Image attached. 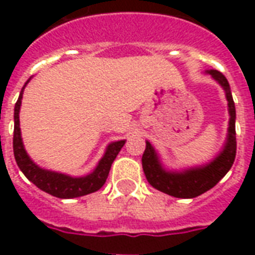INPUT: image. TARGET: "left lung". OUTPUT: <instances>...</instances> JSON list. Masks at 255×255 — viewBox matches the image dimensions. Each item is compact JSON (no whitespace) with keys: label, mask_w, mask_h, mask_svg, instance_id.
<instances>
[{"label":"left lung","mask_w":255,"mask_h":255,"mask_svg":"<svg viewBox=\"0 0 255 255\" xmlns=\"http://www.w3.org/2000/svg\"><path fill=\"white\" fill-rule=\"evenodd\" d=\"M205 73L210 75L225 91L228 101V132L223 150L213 160L201 166H192L180 171H171L162 165L160 155L149 140L142 155V166L147 182L158 191L165 192L175 198H195L213 188L227 175L235 161L236 132H235V104L231 94L230 83L224 75L216 69H209Z\"/></svg>","instance_id":"obj_1"}]
</instances>
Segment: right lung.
I'll return each instance as SVG.
<instances>
[{
	"label": "right lung",
	"mask_w": 255,
	"mask_h": 255,
	"mask_svg": "<svg viewBox=\"0 0 255 255\" xmlns=\"http://www.w3.org/2000/svg\"><path fill=\"white\" fill-rule=\"evenodd\" d=\"M31 79V78H30ZM30 79L25 82L23 89L20 91L19 100L14 105V129H13V153L14 160L17 162L20 171L24 173V176L34 183L36 187L41 188L42 191L50 194L53 197L63 198V199H71V198H78L91 194V192L98 191L104 184H105L111 166L113 161L119 154V151L126 143V140H116L106 146L105 154L98 161V164L94 168V171L86 175V176L73 177L60 172L49 171L45 168L36 165L34 161L31 160L30 155L27 154L21 139V131H20V120L19 112L21 106V98L27 83Z\"/></svg>",
	"instance_id": "1"
}]
</instances>
